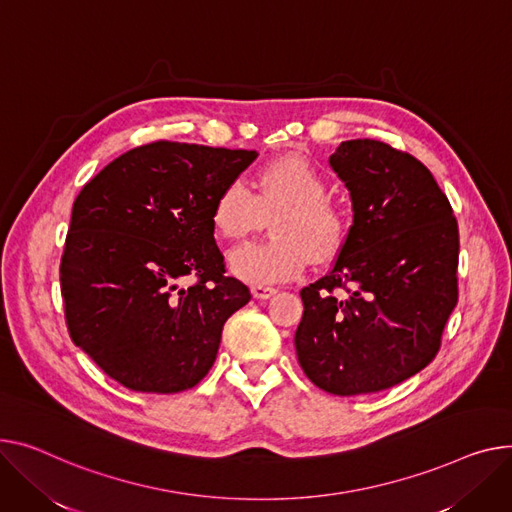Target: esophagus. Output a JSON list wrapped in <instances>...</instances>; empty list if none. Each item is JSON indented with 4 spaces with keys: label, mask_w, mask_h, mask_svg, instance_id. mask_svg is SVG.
<instances>
[{
    "label": "esophagus",
    "mask_w": 512,
    "mask_h": 512,
    "mask_svg": "<svg viewBox=\"0 0 512 512\" xmlns=\"http://www.w3.org/2000/svg\"><path fill=\"white\" fill-rule=\"evenodd\" d=\"M278 290L276 288H271V286H253L251 288V294H253V298H257V300H265V298H269V296H274Z\"/></svg>",
    "instance_id": "34e87169"
}]
</instances>
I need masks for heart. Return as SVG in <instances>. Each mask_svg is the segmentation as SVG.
I'll return each mask as SVG.
<instances>
[{
    "mask_svg": "<svg viewBox=\"0 0 512 512\" xmlns=\"http://www.w3.org/2000/svg\"><path fill=\"white\" fill-rule=\"evenodd\" d=\"M228 181L214 199L212 224L228 241L247 236L273 214L267 241L247 243L228 255L230 271L247 284L269 286L296 278L309 265L329 259L346 234V216L329 195L321 170L300 156H282L263 164L253 181Z\"/></svg>",
    "mask_w": 512,
    "mask_h": 512,
    "instance_id": "b5f03b06",
    "label": "heart"
}]
</instances>
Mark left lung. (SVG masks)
I'll list each match as a JSON object with an SVG mask.
<instances>
[{
  "mask_svg": "<svg viewBox=\"0 0 512 512\" xmlns=\"http://www.w3.org/2000/svg\"><path fill=\"white\" fill-rule=\"evenodd\" d=\"M329 164L350 191L354 222L329 274L300 290L296 356L327 393H377L414 377L440 350L459 296V228L412 154L348 140Z\"/></svg>",
  "mask_w": 512,
  "mask_h": 512,
  "instance_id": "8db88e82",
  "label": "left lung"
}]
</instances>
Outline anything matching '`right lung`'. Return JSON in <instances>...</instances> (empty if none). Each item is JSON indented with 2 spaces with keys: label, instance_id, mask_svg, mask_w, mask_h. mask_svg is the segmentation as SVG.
Masks as SVG:
<instances>
[{
  "label": "right lung",
  "instance_id": "add662e5",
  "mask_svg": "<svg viewBox=\"0 0 512 512\" xmlns=\"http://www.w3.org/2000/svg\"><path fill=\"white\" fill-rule=\"evenodd\" d=\"M257 158L179 142L133 148L74 201L59 267L72 342L140 393H179L212 368L226 319L251 300L214 241L220 189Z\"/></svg>",
  "mask_w": 512,
  "mask_h": 512
}]
</instances>
